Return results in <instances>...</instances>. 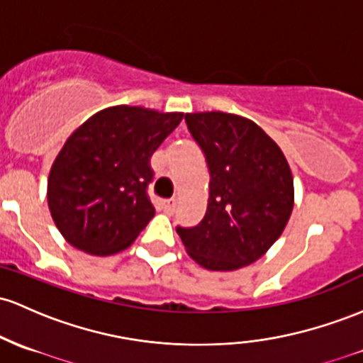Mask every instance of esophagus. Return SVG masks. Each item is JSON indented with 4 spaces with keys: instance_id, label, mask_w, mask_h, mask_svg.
<instances>
[{
    "instance_id": "34e87169",
    "label": "esophagus",
    "mask_w": 363,
    "mask_h": 363,
    "mask_svg": "<svg viewBox=\"0 0 363 363\" xmlns=\"http://www.w3.org/2000/svg\"><path fill=\"white\" fill-rule=\"evenodd\" d=\"M162 206L167 213H172L175 210V206H177V200H175V198H170V200L162 201Z\"/></svg>"
}]
</instances>
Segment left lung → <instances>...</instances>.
I'll list each match as a JSON object with an SVG mask.
<instances>
[{"label":"left lung","instance_id":"8db88e82","mask_svg":"<svg viewBox=\"0 0 363 363\" xmlns=\"http://www.w3.org/2000/svg\"><path fill=\"white\" fill-rule=\"evenodd\" d=\"M210 170L208 206L196 227H177L186 252L208 270H236L264 257L294 205L284 153L262 127L224 111L186 113Z\"/></svg>","mask_w":363,"mask_h":363}]
</instances>
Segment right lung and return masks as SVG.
Returning a JSON list of instances; mask_svg holds the SVG:
<instances>
[{
  "instance_id": "add662e5",
  "label": "right lung",
  "mask_w": 363,
  "mask_h": 363,
  "mask_svg": "<svg viewBox=\"0 0 363 363\" xmlns=\"http://www.w3.org/2000/svg\"><path fill=\"white\" fill-rule=\"evenodd\" d=\"M182 117L118 105L70 134L48 177V206L67 242L98 257L133 245L155 215L150 158Z\"/></svg>"
}]
</instances>
